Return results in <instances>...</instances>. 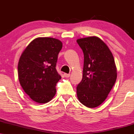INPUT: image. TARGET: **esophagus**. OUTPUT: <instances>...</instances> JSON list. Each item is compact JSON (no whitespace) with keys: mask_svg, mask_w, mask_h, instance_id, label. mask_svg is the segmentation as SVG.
Segmentation results:
<instances>
[{"mask_svg":"<svg viewBox=\"0 0 134 134\" xmlns=\"http://www.w3.org/2000/svg\"><path fill=\"white\" fill-rule=\"evenodd\" d=\"M64 75V76L65 77H70V74H66V73H65Z\"/></svg>","mask_w":134,"mask_h":134,"instance_id":"34e87169","label":"esophagus"}]
</instances>
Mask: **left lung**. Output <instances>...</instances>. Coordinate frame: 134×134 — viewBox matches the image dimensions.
Listing matches in <instances>:
<instances>
[{
  "mask_svg": "<svg viewBox=\"0 0 134 134\" xmlns=\"http://www.w3.org/2000/svg\"><path fill=\"white\" fill-rule=\"evenodd\" d=\"M77 42L84 53L82 79L77 86L78 99L88 108L103 103L117 77L115 60L108 46L96 36L80 38Z\"/></svg>",
  "mask_w": 134,
  "mask_h": 134,
  "instance_id": "left-lung-1",
  "label": "left lung"
}]
</instances>
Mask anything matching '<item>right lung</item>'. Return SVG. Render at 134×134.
<instances>
[{
	"mask_svg": "<svg viewBox=\"0 0 134 134\" xmlns=\"http://www.w3.org/2000/svg\"><path fill=\"white\" fill-rule=\"evenodd\" d=\"M62 43L53 38L40 37L30 43L20 57L18 77L23 90L38 103L51 101L61 76L57 71Z\"/></svg>",
	"mask_w": 134,
	"mask_h": 134,
	"instance_id": "obj_1",
	"label": "right lung"
}]
</instances>
